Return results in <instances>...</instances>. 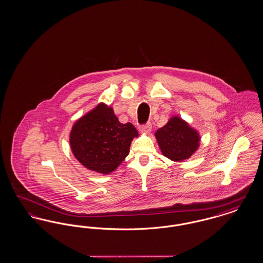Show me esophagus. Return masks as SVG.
Masks as SVG:
<instances>
[{
  "mask_svg": "<svg viewBox=\"0 0 263 263\" xmlns=\"http://www.w3.org/2000/svg\"><path fill=\"white\" fill-rule=\"evenodd\" d=\"M140 132L141 133H146V134H149L152 130V124L151 123H147L145 125L140 126Z\"/></svg>",
  "mask_w": 263,
  "mask_h": 263,
  "instance_id": "obj_1",
  "label": "esophagus"
}]
</instances>
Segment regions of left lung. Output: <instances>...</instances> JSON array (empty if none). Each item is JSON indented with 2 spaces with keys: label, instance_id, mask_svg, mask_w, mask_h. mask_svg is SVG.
Instances as JSON below:
<instances>
[{
  "label": "left lung",
  "instance_id": "obj_1",
  "mask_svg": "<svg viewBox=\"0 0 263 263\" xmlns=\"http://www.w3.org/2000/svg\"><path fill=\"white\" fill-rule=\"evenodd\" d=\"M155 136L163 156L174 162L189 159L200 145L198 131L179 116H173L165 125L157 130Z\"/></svg>",
  "mask_w": 263,
  "mask_h": 263
}]
</instances>
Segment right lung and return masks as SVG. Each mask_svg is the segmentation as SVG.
Instances as JSON below:
<instances>
[{
  "instance_id": "obj_1",
  "label": "right lung",
  "mask_w": 263,
  "mask_h": 263,
  "mask_svg": "<svg viewBox=\"0 0 263 263\" xmlns=\"http://www.w3.org/2000/svg\"><path fill=\"white\" fill-rule=\"evenodd\" d=\"M138 136L133 124L120 123L112 107L101 102L76 121L70 147L85 167L108 175L125 160L132 140Z\"/></svg>"
}]
</instances>
